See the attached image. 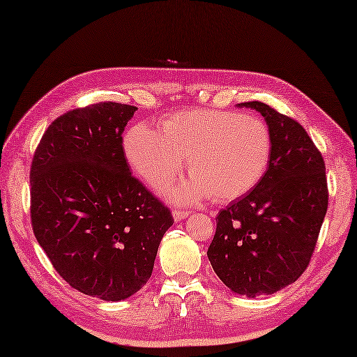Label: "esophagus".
<instances>
[{
	"label": "esophagus",
	"mask_w": 357,
	"mask_h": 357,
	"mask_svg": "<svg viewBox=\"0 0 357 357\" xmlns=\"http://www.w3.org/2000/svg\"><path fill=\"white\" fill-rule=\"evenodd\" d=\"M187 216H188V211H183V210H178V208L173 210L174 221H183V219H185Z\"/></svg>",
	"instance_id": "esophagus-1"
}]
</instances>
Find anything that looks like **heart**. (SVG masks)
<instances>
[{"label": "heart", "mask_w": 357, "mask_h": 357, "mask_svg": "<svg viewBox=\"0 0 357 357\" xmlns=\"http://www.w3.org/2000/svg\"><path fill=\"white\" fill-rule=\"evenodd\" d=\"M271 150L264 119L216 109L173 112L161 121V130L141 123L124 136L128 164L151 187L170 184L188 156L193 179L172 190L181 202L213 196L225 204L250 193L267 172Z\"/></svg>", "instance_id": "b5f03b06"}]
</instances>
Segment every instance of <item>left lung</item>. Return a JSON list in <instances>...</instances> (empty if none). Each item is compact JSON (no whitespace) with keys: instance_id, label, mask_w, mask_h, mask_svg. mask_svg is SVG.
Segmentation results:
<instances>
[{"instance_id":"8db88e82","label":"left lung","mask_w":357,"mask_h":357,"mask_svg":"<svg viewBox=\"0 0 357 357\" xmlns=\"http://www.w3.org/2000/svg\"><path fill=\"white\" fill-rule=\"evenodd\" d=\"M271 139V161L261 183L216 216L208 261L233 293L256 298L293 284L308 267L328 207L321 151L298 121L250 101Z\"/></svg>"}]
</instances>
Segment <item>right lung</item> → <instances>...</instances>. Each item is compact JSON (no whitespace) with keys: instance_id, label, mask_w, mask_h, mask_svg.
Masks as SVG:
<instances>
[{"instance_id":"1","label":"right lung","mask_w":357,"mask_h":357,"mask_svg":"<svg viewBox=\"0 0 357 357\" xmlns=\"http://www.w3.org/2000/svg\"><path fill=\"white\" fill-rule=\"evenodd\" d=\"M136 107L100 102L56 118L30 169L38 244L67 284L102 301L146 285L170 210L132 176L123 132Z\"/></svg>"}]
</instances>
